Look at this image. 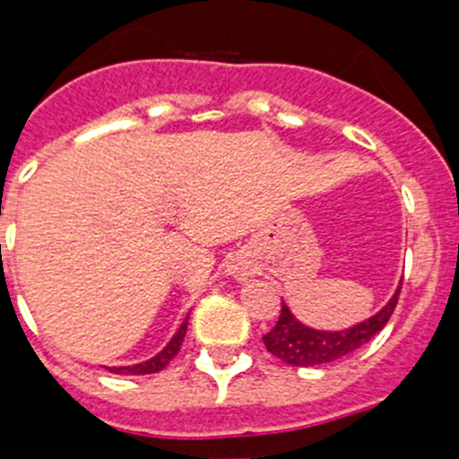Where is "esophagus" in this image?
I'll return each instance as SVG.
<instances>
[{
	"label": "esophagus",
	"mask_w": 459,
	"mask_h": 459,
	"mask_svg": "<svg viewBox=\"0 0 459 459\" xmlns=\"http://www.w3.org/2000/svg\"><path fill=\"white\" fill-rule=\"evenodd\" d=\"M230 273H233V275L238 277V280H244V277H248L247 266H242V264H235V266L230 268Z\"/></svg>",
	"instance_id": "1"
}]
</instances>
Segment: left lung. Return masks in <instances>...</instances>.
<instances>
[{
    "mask_svg": "<svg viewBox=\"0 0 459 459\" xmlns=\"http://www.w3.org/2000/svg\"><path fill=\"white\" fill-rule=\"evenodd\" d=\"M402 286H397L395 295L388 299L386 307L367 322H359L355 326L346 328V331H316L304 324H299L289 311L284 302H281L280 319L275 326L262 337L264 346L271 355L281 359L284 364L290 367H317V364L335 362V359L344 358V355L353 353L359 346L371 342L391 319L393 311L400 299Z\"/></svg>",
    "mask_w": 459,
    "mask_h": 459,
    "instance_id": "1",
    "label": "left lung"
}]
</instances>
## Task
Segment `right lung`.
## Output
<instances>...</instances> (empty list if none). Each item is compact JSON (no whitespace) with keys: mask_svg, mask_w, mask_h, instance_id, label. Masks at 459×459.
<instances>
[{"mask_svg":"<svg viewBox=\"0 0 459 459\" xmlns=\"http://www.w3.org/2000/svg\"><path fill=\"white\" fill-rule=\"evenodd\" d=\"M186 324H188V317L184 319L182 326H179V331L173 335V340H170L169 344H166V349L161 351V353H157L155 358L148 359V362L135 364V367H113V368H110V371L119 373V375H148V373H160L161 368L169 367L170 359H173L175 355L179 353V346H182L184 335H186Z\"/></svg>","mask_w":459,"mask_h":459,"instance_id":"1","label":"right lung"}]
</instances>
